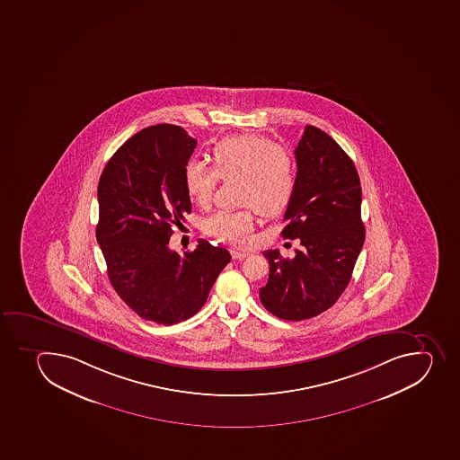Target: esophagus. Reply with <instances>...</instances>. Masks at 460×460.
Instances as JSON below:
<instances>
[{"label": "esophagus", "instance_id": "1", "mask_svg": "<svg viewBox=\"0 0 460 460\" xmlns=\"http://www.w3.org/2000/svg\"><path fill=\"white\" fill-rule=\"evenodd\" d=\"M231 256L234 259H240V261H241V259L249 258L250 253H249V252H240V250L232 249Z\"/></svg>", "mask_w": 460, "mask_h": 460}]
</instances>
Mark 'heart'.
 <instances>
[{
  "mask_svg": "<svg viewBox=\"0 0 460 460\" xmlns=\"http://www.w3.org/2000/svg\"><path fill=\"white\" fill-rule=\"evenodd\" d=\"M240 179L238 210H217L202 220L207 235L229 244H244L253 232L259 211L279 215L289 206L297 186L294 154L259 134L229 137L213 149V166L190 161L184 166V184L190 199L207 208L219 180Z\"/></svg>",
  "mask_w": 460,
  "mask_h": 460,
  "instance_id": "heart-1",
  "label": "heart"
}]
</instances>
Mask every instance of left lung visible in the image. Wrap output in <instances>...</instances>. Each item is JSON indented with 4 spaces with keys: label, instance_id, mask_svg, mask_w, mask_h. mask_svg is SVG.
Returning a JSON list of instances; mask_svg holds the SVG:
<instances>
[{
    "label": "left lung",
    "instance_id": "left-lung-1",
    "mask_svg": "<svg viewBox=\"0 0 460 460\" xmlns=\"http://www.w3.org/2000/svg\"><path fill=\"white\" fill-rule=\"evenodd\" d=\"M297 186L286 208L283 238L301 241L295 258L265 250L267 285L262 305L285 320L311 319L328 310L350 283L365 241L362 189L355 164L332 137L305 127L295 149Z\"/></svg>",
    "mask_w": 460,
    "mask_h": 460
}]
</instances>
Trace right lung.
Segmentation results:
<instances>
[{
    "instance_id": "obj_1",
    "label": "right lung",
    "mask_w": 460,
    "mask_h": 460,
    "mask_svg": "<svg viewBox=\"0 0 460 460\" xmlns=\"http://www.w3.org/2000/svg\"><path fill=\"white\" fill-rule=\"evenodd\" d=\"M197 140L183 128H145L111 156L98 183L97 241L116 294L141 319L159 324L201 310L231 254L199 241L180 256L168 247L192 204L184 166Z\"/></svg>"
}]
</instances>
